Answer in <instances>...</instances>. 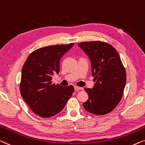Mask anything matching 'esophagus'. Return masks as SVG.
Masks as SVG:
<instances>
[{
    "label": "esophagus",
    "instance_id": "esophagus-1",
    "mask_svg": "<svg viewBox=\"0 0 145 145\" xmlns=\"http://www.w3.org/2000/svg\"><path fill=\"white\" fill-rule=\"evenodd\" d=\"M74 88H75V90H83V88H81V87H79V86H74Z\"/></svg>",
    "mask_w": 145,
    "mask_h": 145
}]
</instances>
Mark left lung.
I'll use <instances>...</instances> for the list:
<instances>
[{"label": "left lung", "mask_w": 145, "mask_h": 145, "mask_svg": "<svg viewBox=\"0 0 145 145\" xmlns=\"http://www.w3.org/2000/svg\"><path fill=\"white\" fill-rule=\"evenodd\" d=\"M90 58L95 82L91 88H85L88 99L83 107L89 113L105 115L115 108L122 98L126 72L118 52L111 45L100 41L78 44Z\"/></svg>", "instance_id": "8db88e82"}]
</instances>
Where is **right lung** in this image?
Returning <instances> with one entry per match:
<instances>
[{"mask_svg":"<svg viewBox=\"0 0 145 145\" xmlns=\"http://www.w3.org/2000/svg\"><path fill=\"white\" fill-rule=\"evenodd\" d=\"M73 45H49L36 49L23 64L19 85L21 95L40 117H51L60 113L74 92L72 85L61 86L52 81L53 75L60 72V59Z\"/></svg>","mask_w":145,"mask_h":145,"instance_id":"1","label":"right lung"}]
</instances>
